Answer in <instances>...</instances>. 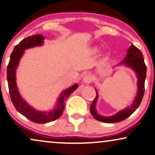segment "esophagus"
<instances>
[{"label":"esophagus","instance_id":"1","mask_svg":"<svg viewBox=\"0 0 155 155\" xmlns=\"http://www.w3.org/2000/svg\"><path fill=\"white\" fill-rule=\"evenodd\" d=\"M92 81V77H91V75L89 74H86L85 76L83 77V81L84 83L86 84H90L91 82Z\"/></svg>","mask_w":155,"mask_h":155}]
</instances>
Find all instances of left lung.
Masks as SVG:
<instances>
[{"mask_svg": "<svg viewBox=\"0 0 155 155\" xmlns=\"http://www.w3.org/2000/svg\"><path fill=\"white\" fill-rule=\"evenodd\" d=\"M120 64H124L127 67H130L135 70L136 74H137L138 81H137V95L135 99V101L130 107L124 109V110L120 111L116 115L110 117H104L99 115L96 113V108H95V105H96L97 98H98V92L96 90V98L93 101L91 106L90 108V111L93 117L97 120L101 121V122L113 123H118L123 121L127 118L129 116L133 114L137 108L141 104L142 98L145 94V81L146 78V73H147V67H146L145 61H144V57L142 53L139 49L137 48L133 45H131L130 49L127 50V53L126 57Z\"/></svg>", "mask_w": 155, "mask_h": 155, "instance_id": "obj_1", "label": "left lung"}]
</instances>
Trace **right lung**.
<instances>
[{"mask_svg": "<svg viewBox=\"0 0 155 155\" xmlns=\"http://www.w3.org/2000/svg\"><path fill=\"white\" fill-rule=\"evenodd\" d=\"M44 40V37L39 34L23 39L14 48V50L10 55L9 63L7 67L8 88L13 106L20 114L36 123H47L58 119L62 114L65 107V102L68 97L78 88V84H75L69 89L63 91L57 101V108L48 113L40 112L35 110L21 98L16 86L15 69H17L19 60L23 54L25 49L35 46H40L43 44Z\"/></svg>", "mask_w": 155, "mask_h": 155, "instance_id": "add662e5", "label": "right lung"}]
</instances>
